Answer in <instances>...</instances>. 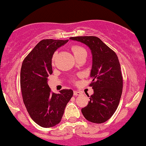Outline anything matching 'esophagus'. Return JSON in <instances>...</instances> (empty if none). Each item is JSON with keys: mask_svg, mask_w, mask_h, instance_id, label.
Instances as JSON below:
<instances>
[{"mask_svg": "<svg viewBox=\"0 0 146 146\" xmlns=\"http://www.w3.org/2000/svg\"><path fill=\"white\" fill-rule=\"evenodd\" d=\"M82 94L79 91H76L74 90V96H81Z\"/></svg>", "mask_w": 146, "mask_h": 146, "instance_id": "1", "label": "esophagus"}]
</instances>
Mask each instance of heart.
I'll return each mask as SVG.
<instances>
[{"mask_svg": "<svg viewBox=\"0 0 146 146\" xmlns=\"http://www.w3.org/2000/svg\"><path fill=\"white\" fill-rule=\"evenodd\" d=\"M71 49L75 57H77L81 53H82L83 52H86V50L83 47L80 46H73ZM54 60V56L52 58V62Z\"/></svg>", "mask_w": 146, "mask_h": 146, "instance_id": "b5f03b06", "label": "heart"}]
</instances>
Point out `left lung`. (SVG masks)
Masks as SVG:
<instances>
[{
    "instance_id": "left-lung-1",
    "label": "left lung",
    "mask_w": 146,
    "mask_h": 146,
    "mask_svg": "<svg viewBox=\"0 0 146 146\" xmlns=\"http://www.w3.org/2000/svg\"><path fill=\"white\" fill-rule=\"evenodd\" d=\"M70 39L85 44L92 54L90 77L93 80L90 86L94 89V94L90 97L88 104L82 109V113L91 122H105L116 110L122 93L123 79L118 58L114 51L96 36Z\"/></svg>"
}]
</instances>
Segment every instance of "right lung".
<instances>
[{"instance_id":"right-lung-1","label":"right lung","mask_w":146,"mask_h":146,"mask_svg":"<svg viewBox=\"0 0 146 146\" xmlns=\"http://www.w3.org/2000/svg\"><path fill=\"white\" fill-rule=\"evenodd\" d=\"M68 40L45 39L40 41L24 59L21 70V88L24 104L30 116L38 125L51 127L60 122L72 90L51 92L47 83L52 73V58L58 48Z\"/></svg>"}]
</instances>
